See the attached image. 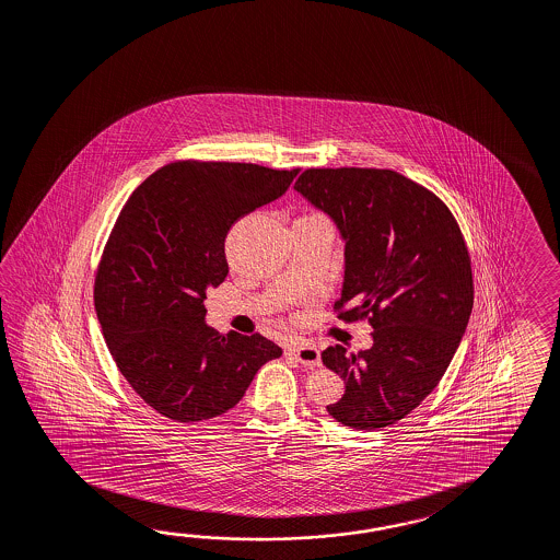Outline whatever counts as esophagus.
Returning <instances> with one entry per match:
<instances>
[{"mask_svg": "<svg viewBox=\"0 0 560 560\" xmlns=\"http://www.w3.org/2000/svg\"><path fill=\"white\" fill-rule=\"evenodd\" d=\"M289 357H293L298 363H302L303 366H310V369H316L319 366V350L316 347H307V345H300V347H289Z\"/></svg>", "mask_w": 560, "mask_h": 560, "instance_id": "obj_1", "label": "esophagus"}]
</instances>
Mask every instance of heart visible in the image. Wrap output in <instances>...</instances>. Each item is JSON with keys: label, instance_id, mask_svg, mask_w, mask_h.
Masks as SVG:
<instances>
[{"label": "heart", "instance_id": "obj_1", "mask_svg": "<svg viewBox=\"0 0 560 560\" xmlns=\"http://www.w3.org/2000/svg\"><path fill=\"white\" fill-rule=\"evenodd\" d=\"M298 222H328L322 213H303L298 218Z\"/></svg>", "mask_w": 560, "mask_h": 560}]
</instances>
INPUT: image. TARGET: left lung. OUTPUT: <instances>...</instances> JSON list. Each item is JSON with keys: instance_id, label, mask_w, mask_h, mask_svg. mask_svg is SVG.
Returning a JSON list of instances; mask_svg holds the SVG:
<instances>
[{"instance_id": "8db88e82", "label": "left lung", "mask_w": 560, "mask_h": 560, "mask_svg": "<svg viewBox=\"0 0 560 560\" xmlns=\"http://www.w3.org/2000/svg\"><path fill=\"white\" fill-rule=\"evenodd\" d=\"M295 189L347 241L336 318L373 328L369 350L322 352L347 383L328 413L357 430L392 425L434 392L467 330L475 288L465 236L436 194L392 168H305Z\"/></svg>"}]
</instances>
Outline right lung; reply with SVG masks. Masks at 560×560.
<instances>
[{"instance_id":"right-lung-1","label":"right lung","mask_w":560,"mask_h":560,"mask_svg":"<svg viewBox=\"0 0 560 560\" xmlns=\"http://www.w3.org/2000/svg\"><path fill=\"white\" fill-rule=\"evenodd\" d=\"M298 173L189 159L154 171L124 203L95 272V312L121 375L168 420L234 408L283 354L258 332H215L203 302L226 279L232 224L283 196Z\"/></svg>"}]
</instances>
